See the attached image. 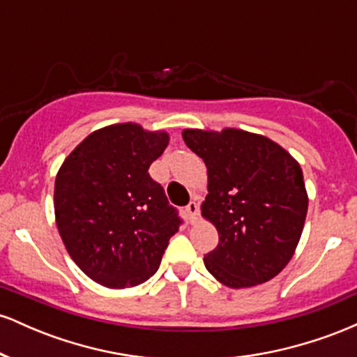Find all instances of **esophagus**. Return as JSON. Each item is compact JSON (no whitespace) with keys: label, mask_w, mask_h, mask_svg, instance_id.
<instances>
[{"label":"esophagus","mask_w":357,"mask_h":357,"mask_svg":"<svg viewBox=\"0 0 357 357\" xmlns=\"http://www.w3.org/2000/svg\"><path fill=\"white\" fill-rule=\"evenodd\" d=\"M184 211H186V216L188 220L191 221V223H195L196 220H198V211H199V206L196 202H190L186 204V208H184Z\"/></svg>","instance_id":"esophagus-1"}]
</instances>
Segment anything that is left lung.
Here are the masks:
<instances>
[{
  "instance_id": "8db88e82",
  "label": "left lung",
  "mask_w": 357,
  "mask_h": 357,
  "mask_svg": "<svg viewBox=\"0 0 357 357\" xmlns=\"http://www.w3.org/2000/svg\"><path fill=\"white\" fill-rule=\"evenodd\" d=\"M183 139L208 167L202 213L220 236L204 267L231 289L273 278L292 258L304 228L309 199L298 162L247 130L186 129Z\"/></svg>"
}]
</instances>
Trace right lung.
I'll return each instance as SVG.
<instances>
[{"label":"right lung","mask_w":357,"mask_h":357,"mask_svg":"<svg viewBox=\"0 0 357 357\" xmlns=\"http://www.w3.org/2000/svg\"><path fill=\"white\" fill-rule=\"evenodd\" d=\"M166 132L116 124L85 137L55 179V218L72 260L109 289L136 287L158 272L183 223L149 174Z\"/></svg>","instance_id":"obj_1"}]
</instances>
